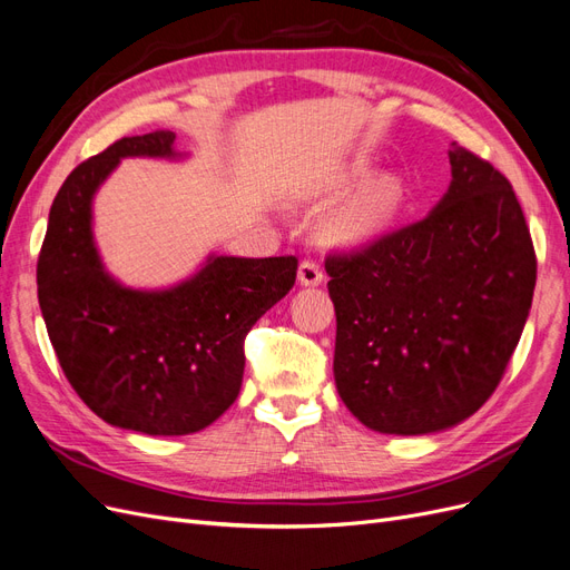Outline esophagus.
<instances>
[{
    "label": "esophagus",
    "instance_id": "obj_1",
    "mask_svg": "<svg viewBox=\"0 0 570 570\" xmlns=\"http://www.w3.org/2000/svg\"><path fill=\"white\" fill-rule=\"evenodd\" d=\"M322 279H324V274H322V267L317 263H312V261H303L301 263V267H298V282L303 286H320Z\"/></svg>",
    "mask_w": 570,
    "mask_h": 570
}]
</instances>
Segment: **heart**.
Listing matches in <instances>:
<instances>
[{
    "label": "heart",
    "mask_w": 570,
    "mask_h": 570,
    "mask_svg": "<svg viewBox=\"0 0 570 570\" xmlns=\"http://www.w3.org/2000/svg\"><path fill=\"white\" fill-rule=\"evenodd\" d=\"M374 168L366 158H357L345 170L338 194L366 185L372 179ZM402 204V185L395 177H379L366 185L355 198L347 200L338 210L326 217L324 236L336 246H362L370 244L389 227L393 215Z\"/></svg>",
    "instance_id": "obj_1"
}]
</instances>
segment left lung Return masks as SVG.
<instances>
[{"label":"left lung","instance_id":"8db88e82","mask_svg":"<svg viewBox=\"0 0 570 570\" xmlns=\"http://www.w3.org/2000/svg\"><path fill=\"white\" fill-rule=\"evenodd\" d=\"M450 165L424 219L324 263L336 389L379 433H435L479 412L530 312L538 261L509 179L456 144Z\"/></svg>","mask_w":570,"mask_h":570}]
</instances>
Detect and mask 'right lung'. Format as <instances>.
Listing matches in <instances>:
<instances>
[{
	"instance_id": "1",
	"label": "right lung",
	"mask_w": 570,
	"mask_h": 570,
	"mask_svg": "<svg viewBox=\"0 0 570 570\" xmlns=\"http://www.w3.org/2000/svg\"><path fill=\"white\" fill-rule=\"evenodd\" d=\"M122 158L181 154L170 130L122 137L66 177L38 261L42 317L66 379L106 424L187 435L236 400L246 334L296 284L298 261L208 255L170 288L122 286L91 232V204Z\"/></svg>"
}]
</instances>
